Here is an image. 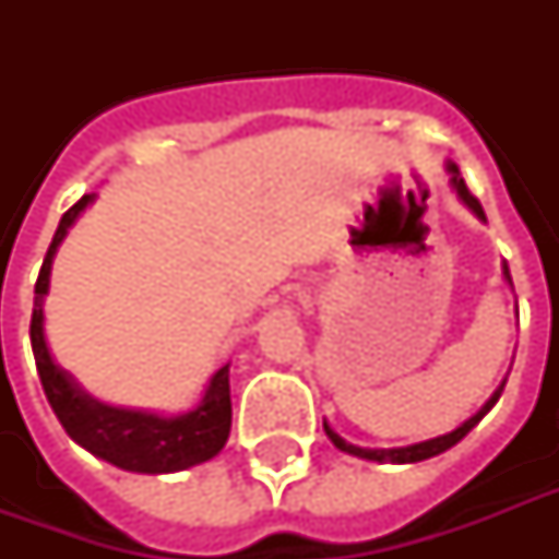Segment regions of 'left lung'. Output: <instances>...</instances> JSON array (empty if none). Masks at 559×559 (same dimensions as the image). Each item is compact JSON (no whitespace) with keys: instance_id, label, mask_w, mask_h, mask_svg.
<instances>
[{"instance_id":"8db88e82","label":"left lung","mask_w":559,"mask_h":559,"mask_svg":"<svg viewBox=\"0 0 559 559\" xmlns=\"http://www.w3.org/2000/svg\"><path fill=\"white\" fill-rule=\"evenodd\" d=\"M447 174H450V186L455 188V193H459V197H461V202H464V205H467V209L473 211V214H476L478 219H487L485 217V209H481V202H478L476 197L469 193V188L464 186V177H461V170L455 168L452 162H450V165H447ZM502 272H504V278H508V284H511V272H508V263H504V266H502ZM502 389H504V382H502V385H499V389L493 391V397L487 400L485 406L478 408L476 415L469 417V420H464V424H461L459 429H452V432L441 435V438H432V441L412 443V447H397V450H362V447H354V443H348V441H345V438H340V435L333 432V429L328 424H324V432H328V438H331L336 450L350 452V455H359V459L391 461V464H415V461L432 459V455H441V452H447V450H450V447H455V443H459L461 438H464V435H467L469 429H473V426H476L478 420H481V417H485L487 412H490V408L496 406V400L502 397Z\"/></svg>"}]
</instances>
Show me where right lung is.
<instances>
[{"mask_svg": "<svg viewBox=\"0 0 559 559\" xmlns=\"http://www.w3.org/2000/svg\"><path fill=\"white\" fill-rule=\"evenodd\" d=\"M95 193H83L72 209L60 217L55 240L48 246L46 261L34 284V313H31V348L37 359L39 382L48 403L55 408L57 420L63 424L66 435L92 455L109 461L130 473H177L193 464L214 459L228 441L231 429V394H228V366L211 377L205 397L197 408L177 417H162L153 412L118 408L100 403L72 380V373L57 366L43 333V301L48 293V275L55 261L57 246L63 243L66 231L72 226Z\"/></svg>", "mask_w": 559, "mask_h": 559, "instance_id": "right-lung-1", "label": "right lung"}]
</instances>
